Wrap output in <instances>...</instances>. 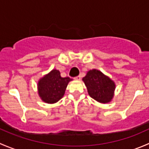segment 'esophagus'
Returning <instances> with one entry per match:
<instances>
[{
  "instance_id": "1",
  "label": "esophagus",
  "mask_w": 149,
  "mask_h": 149,
  "mask_svg": "<svg viewBox=\"0 0 149 149\" xmlns=\"http://www.w3.org/2000/svg\"><path fill=\"white\" fill-rule=\"evenodd\" d=\"M74 79H75V80H76V81H79L81 79V76H76V77L74 78Z\"/></svg>"
}]
</instances>
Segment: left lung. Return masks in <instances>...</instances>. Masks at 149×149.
Instances as JSON below:
<instances>
[{"label": "left lung", "instance_id": "1", "mask_svg": "<svg viewBox=\"0 0 149 149\" xmlns=\"http://www.w3.org/2000/svg\"><path fill=\"white\" fill-rule=\"evenodd\" d=\"M88 95L100 103L110 102L115 95V81L102 71L92 69L88 70L82 79Z\"/></svg>", "mask_w": 149, "mask_h": 149}]
</instances>
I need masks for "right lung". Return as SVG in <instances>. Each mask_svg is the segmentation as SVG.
<instances>
[{
  "label": "right lung",
  "mask_w": 149,
  "mask_h": 149,
  "mask_svg": "<svg viewBox=\"0 0 149 149\" xmlns=\"http://www.w3.org/2000/svg\"><path fill=\"white\" fill-rule=\"evenodd\" d=\"M70 78H62L58 70L53 69L37 82L39 97L44 102L54 104L59 101L65 94Z\"/></svg>",
  "instance_id": "right-lung-1"
}]
</instances>
